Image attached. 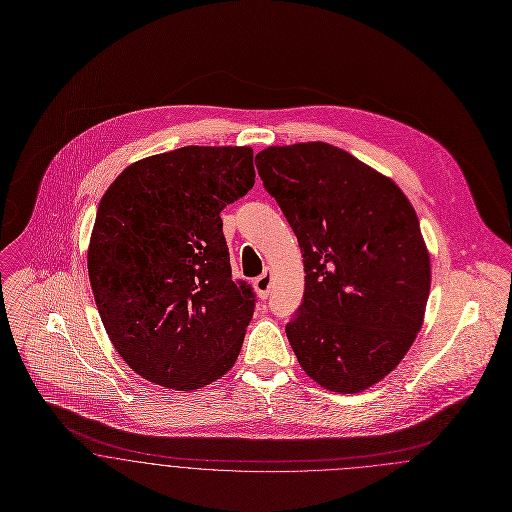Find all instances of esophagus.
<instances>
[{"mask_svg": "<svg viewBox=\"0 0 512 512\" xmlns=\"http://www.w3.org/2000/svg\"><path fill=\"white\" fill-rule=\"evenodd\" d=\"M253 286H255V292L259 294V298H267V296H269V290H271V286H273V275H271V271H265L261 277H257V279L253 281Z\"/></svg>", "mask_w": 512, "mask_h": 512, "instance_id": "34e87169", "label": "esophagus"}]
</instances>
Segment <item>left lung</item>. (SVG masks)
Segmentation results:
<instances>
[{
  "mask_svg": "<svg viewBox=\"0 0 512 512\" xmlns=\"http://www.w3.org/2000/svg\"><path fill=\"white\" fill-rule=\"evenodd\" d=\"M255 163L304 261L286 338L320 387L361 393L397 369L424 322L432 267L418 216L395 180L322 141L267 147Z\"/></svg>",
  "mask_w": 512,
  "mask_h": 512,
  "instance_id": "8db88e82",
  "label": "left lung"
}]
</instances>
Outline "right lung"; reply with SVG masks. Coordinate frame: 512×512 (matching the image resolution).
Returning <instances> with one entry per match:
<instances>
[{"mask_svg": "<svg viewBox=\"0 0 512 512\" xmlns=\"http://www.w3.org/2000/svg\"><path fill=\"white\" fill-rule=\"evenodd\" d=\"M255 184L251 147L188 145L129 165L100 200L88 277L102 324L143 379L196 391L233 367L253 316L220 212Z\"/></svg>", "mask_w": 512, "mask_h": 512, "instance_id": "right-lung-1", "label": "right lung"}]
</instances>
